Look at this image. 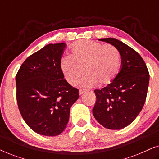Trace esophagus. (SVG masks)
I'll list each match as a JSON object with an SVG mask.
<instances>
[{
  "label": "esophagus",
  "mask_w": 159,
  "mask_h": 159,
  "mask_svg": "<svg viewBox=\"0 0 159 159\" xmlns=\"http://www.w3.org/2000/svg\"><path fill=\"white\" fill-rule=\"evenodd\" d=\"M86 92V90H80V91H79V94L81 95H82V94H84V93Z\"/></svg>",
  "instance_id": "obj_1"
}]
</instances>
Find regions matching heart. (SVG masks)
<instances>
[{"label":"heart","mask_w":159,"mask_h":159,"mask_svg":"<svg viewBox=\"0 0 159 159\" xmlns=\"http://www.w3.org/2000/svg\"><path fill=\"white\" fill-rule=\"evenodd\" d=\"M71 56L64 55L60 69L69 84L80 80L82 69L86 73L82 81L84 87L110 84L116 77L121 66V54L111 44L103 45L90 40H81L73 44Z\"/></svg>","instance_id":"1"}]
</instances>
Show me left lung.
<instances>
[{
	"mask_svg": "<svg viewBox=\"0 0 159 159\" xmlns=\"http://www.w3.org/2000/svg\"><path fill=\"white\" fill-rule=\"evenodd\" d=\"M114 45L121 56V70L115 79L101 90H95L93 116L103 127L121 129L133 121L146 99L150 75L138 52L115 38L98 39Z\"/></svg>",
	"mask_w": 159,
	"mask_h": 159,
	"instance_id": "obj_1",
	"label": "left lung"
}]
</instances>
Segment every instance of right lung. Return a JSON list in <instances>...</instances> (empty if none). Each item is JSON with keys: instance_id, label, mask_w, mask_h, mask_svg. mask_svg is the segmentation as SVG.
Here are the masks:
<instances>
[{"instance_id": "add662e5", "label": "right lung", "mask_w": 159, "mask_h": 159, "mask_svg": "<svg viewBox=\"0 0 159 159\" xmlns=\"http://www.w3.org/2000/svg\"><path fill=\"white\" fill-rule=\"evenodd\" d=\"M64 43L48 44L26 59L16 76V100L27 125L37 133L56 136L65 129L79 90L60 69Z\"/></svg>"}]
</instances>
